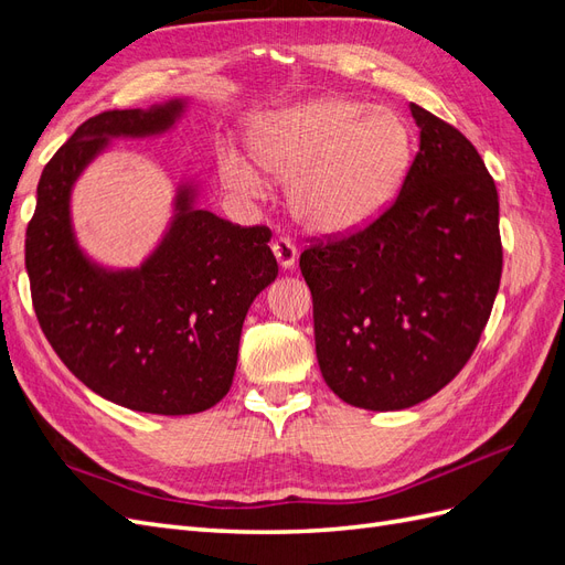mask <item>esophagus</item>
Returning <instances> with one entry per match:
<instances>
[{"label": "esophagus", "instance_id": "obj_1", "mask_svg": "<svg viewBox=\"0 0 565 565\" xmlns=\"http://www.w3.org/2000/svg\"><path fill=\"white\" fill-rule=\"evenodd\" d=\"M270 249H273V254H276L280 268L289 270V268L295 266V262H297V247H295L292 241H289V237H278V241L273 243Z\"/></svg>", "mask_w": 565, "mask_h": 565}]
</instances>
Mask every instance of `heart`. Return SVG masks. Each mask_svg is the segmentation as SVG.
Here are the masks:
<instances>
[{
    "instance_id": "obj_1",
    "label": "heart",
    "mask_w": 565,
    "mask_h": 565,
    "mask_svg": "<svg viewBox=\"0 0 565 565\" xmlns=\"http://www.w3.org/2000/svg\"><path fill=\"white\" fill-rule=\"evenodd\" d=\"M252 156L256 162L237 148L221 152V179L233 191L262 195L264 168L289 181L287 202L299 226L316 235H349L380 218L398 195L413 136L391 108L316 98L262 119L252 129Z\"/></svg>"
}]
</instances>
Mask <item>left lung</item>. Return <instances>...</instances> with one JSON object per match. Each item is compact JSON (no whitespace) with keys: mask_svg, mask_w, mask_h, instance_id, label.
Here are the masks:
<instances>
[{"mask_svg":"<svg viewBox=\"0 0 565 565\" xmlns=\"http://www.w3.org/2000/svg\"><path fill=\"white\" fill-rule=\"evenodd\" d=\"M419 150L396 202L370 226L301 252L316 355L363 409L431 398L467 365L502 278L500 200L465 134L409 104Z\"/></svg>","mask_w":565,"mask_h":565,"instance_id":"1","label":"left lung"}]
</instances>
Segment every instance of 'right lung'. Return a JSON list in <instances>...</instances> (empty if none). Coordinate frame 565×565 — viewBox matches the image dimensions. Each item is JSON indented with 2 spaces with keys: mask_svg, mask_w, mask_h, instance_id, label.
<instances>
[{
  "mask_svg": "<svg viewBox=\"0 0 565 565\" xmlns=\"http://www.w3.org/2000/svg\"><path fill=\"white\" fill-rule=\"evenodd\" d=\"M188 100L106 110L79 125L44 167L25 233L32 306L65 367L136 413L195 415L226 396L243 322L278 276L266 226L243 228L195 207L181 183L174 216L139 268H106L82 252L71 216L79 174L110 139L172 129Z\"/></svg>",
  "mask_w": 565,
  "mask_h": 565,
  "instance_id": "obj_1",
  "label": "right lung"
}]
</instances>
